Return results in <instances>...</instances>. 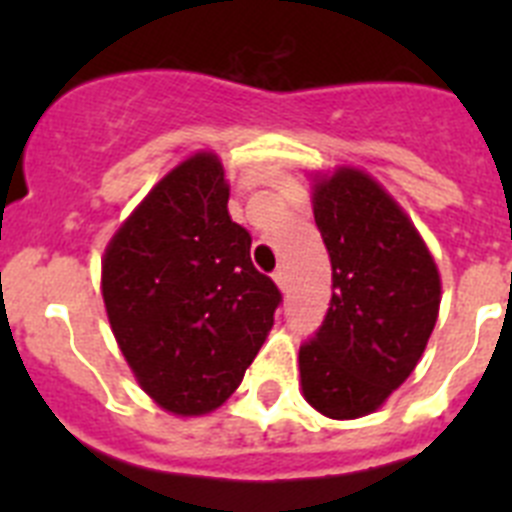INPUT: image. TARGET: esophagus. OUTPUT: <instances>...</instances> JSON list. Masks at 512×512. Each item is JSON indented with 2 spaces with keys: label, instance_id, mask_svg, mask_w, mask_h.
<instances>
[{
  "label": "esophagus",
  "instance_id": "34e87169",
  "mask_svg": "<svg viewBox=\"0 0 512 512\" xmlns=\"http://www.w3.org/2000/svg\"><path fill=\"white\" fill-rule=\"evenodd\" d=\"M274 282H277L279 289L289 287V277H287V269H284V266H279V269L274 271Z\"/></svg>",
  "mask_w": 512,
  "mask_h": 512
}]
</instances>
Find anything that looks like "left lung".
Returning a JSON list of instances; mask_svg holds the SVG:
<instances>
[{
    "label": "left lung",
    "mask_w": 512,
    "mask_h": 512,
    "mask_svg": "<svg viewBox=\"0 0 512 512\" xmlns=\"http://www.w3.org/2000/svg\"><path fill=\"white\" fill-rule=\"evenodd\" d=\"M312 212L328 248L333 295L318 333L300 346L302 395L328 418H361L423 356L441 277L410 217L364 171L320 179Z\"/></svg>",
    "instance_id": "left-lung-1"
}]
</instances>
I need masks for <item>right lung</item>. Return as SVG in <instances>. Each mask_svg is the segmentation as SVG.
<instances>
[{"mask_svg":"<svg viewBox=\"0 0 512 512\" xmlns=\"http://www.w3.org/2000/svg\"><path fill=\"white\" fill-rule=\"evenodd\" d=\"M215 153H194L112 235L102 297L125 361L164 410L205 415L241 384L274 325L282 292L251 261L228 215Z\"/></svg>","mask_w":512,"mask_h":512,"instance_id":"1","label":"right lung"}]
</instances>
